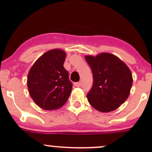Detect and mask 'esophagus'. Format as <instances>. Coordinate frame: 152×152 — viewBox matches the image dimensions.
I'll list each match as a JSON object with an SVG mask.
<instances>
[{"label":"esophagus","mask_w":152,"mask_h":152,"mask_svg":"<svg viewBox=\"0 0 152 152\" xmlns=\"http://www.w3.org/2000/svg\"><path fill=\"white\" fill-rule=\"evenodd\" d=\"M74 86L76 87H80L81 86V81L76 82V83H74Z\"/></svg>","instance_id":"obj_1"}]
</instances>
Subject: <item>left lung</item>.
<instances>
[{
    "label": "left lung",
    "mask_w": 152,
    "mask_h": 152,
    "mask_svg": "<svg viewBox=\"0 0 152 152\" xmlns=\"http://www.w3.org/2000/svg\"><path fill=\"white\" fill-rule=\"evenodd\" d=\"M93 74V86L87 94L89 104L102 112H109L124 104L130 94L132 74L128 66L113 54L86 56Z\"/></svg>",
    "instance_id": "8db88e82"
}]
</instances>
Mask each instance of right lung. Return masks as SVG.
Wrapping results in <instances>:
<instances>
[{
  "label": "right lung",
  "mask_w": 152,
  "mask_h": 152,
  "mask_svg": "<svg viewBox=\"0 0 152 152\" xmlns=\"http://www.w3.org/2000/svg\"><path fill=\"white\" fill-rule=\"evenodd\" d=\"M66 53L53 49L43 54L28 74L27 85L34 102L44 110L61 108L67 102L72 83L64 67Z\"/></svg>",
  "instance_id": "add662e5"
}]
</instances>
